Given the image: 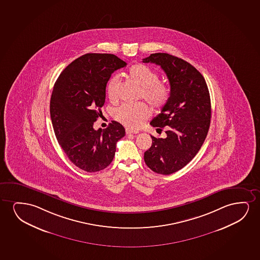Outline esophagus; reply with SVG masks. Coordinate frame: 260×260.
Masks as SVG:
<instances>
[{"instance_id":"1","label":"esophagus","mask_w":260,"mask_h":260,"mask_svg":"<svg viewBox=\"0 0 260 260\" xmlns=\"http://www.w3.org/2000/svg\"><path fill=\"white\" fill-rule=\"evenodd\" d=\"M138 133H139V132H137V131H132V129H128V128L126 129V134H127V135H132V134H138Z\"/></svg>"}]
</instances>
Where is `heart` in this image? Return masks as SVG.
Returning a JSON list of instances; mask_svg holds the SVG:
<instances>
[{"mask_svg": "<svg viewBox=\"0 0 260 260\" xmlns=\"http://www.w3.org/2000/svg\"><path fill=\"white\" fill-rule=\"evenodd\" d=\"M128 78L139 85L140 96L149 104L153 110H160L167 104L171 96L170 87L160 82V77L156 72L146 64H133L128 69ZM120 75L118 74L111 76L107 83V94L109 100L115 101L118 99L120 87ZM149 108L145 104L135 105L122 104L114 111L116 121L128 128H139L150 117Z\"/></svg>", "mask_w": 260, "mask_h": 260, "instance_id": "b5f03b06", "label": "heart"}]
</instances>
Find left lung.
I'll return each instance as SVG.
<instances>
[{"instance_id":"8db88e82","label":"left lung","mask_w":260,"mask_h":260,"mask_svg":"<svg viewBox=\"0 0 260 260\" xmlns=\"http://www.w3.org/2000/svg\"><path fill=\"white\" fill-rule=\"evenodd\" d=\"M143 62L160 66L171 85L170 100L150 122L158 129L166 127L167 137L151 136L153 143L144 160L158 174H172L192 160L206 139L211 117L210 92L202 74L179 57L154 53Z\"/></svg>"}]
</instances>
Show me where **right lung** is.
I'll use <instances>...</instances> for the list:
<instances>
[{
	"mask_svg": "<svg viewBox=\"0 0 260 260\" xmlns=\"http://www.w3.org/2000/svg\"><path fill=\"white\" fill-rule=\"evenodd\" d=\"M126 64L113 54H85L68 64L55 82L50 104L54 132L69 160L82 171L106 169L125 136L117 121L103 131H95L93 124L102 114L111 75Z\"/></svg>",
	"mask_w": 260,
	"mask_h": 260,
	"instance_id": "1",
	"label": "right lung"
}]
</instances>
